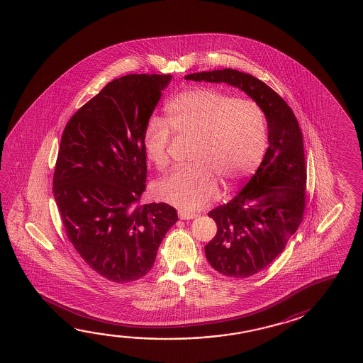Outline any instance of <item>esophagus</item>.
<instances>
[{
  "instance_id": "obj_1",
  "label": "esophagus",
  "mask_w": 363,
  "mask_h": 363,
  "mask_svg": "<svg viewBox=\"0 0 363 363\" xmlns=\"http://www.w3.org/2000/svg\"><path fill=\"white\" fill-rule=\"evenodd\" d=\"M178 216H179L181 220H193V218L196 217V215L193 213V212H186V211H179Z\"/></svg>"
}]
</instances>
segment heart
<instances>
[{
	"label": "heart",
	"mask_w": 363,
	"mask_h": 363,
	"mask_svg": "<svg viewBox=\"0 0 363 363\" xmlns=\"http://www.w3.org/2000/svg\"><path fill=\"white\" fill-rule=\"evenodd\" d=\"M167 120L148 118L143 150L156 168L169 162L172 130L194 138L191 167L177 168L156 185V195L176 207L193 212L220 193V181L231 185L257 167L267 150L265 112L252 99L209 88H193L172 98Z\"/></svg>",
	"instance_id": "1"
}]
</instances>
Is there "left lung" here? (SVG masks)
I'll use <instances>...</instances> for the list:
<instances>
[{"instance_id": "8db88e82", "label": "left lung", "mask_w": 363, "mask_h": 363, "mask_svg": "<svg viewBox=\"0 0 363 363\" xmlns=\"http://www.w3.org/2000/svg\"><path fill=\"white\" fill-rule=\"evenodd\" d=\"M193 82H226L243 90L267 116L269 147L243 190L208 216L217 234L204 247L211 267L233 278H248L273 261L303 221L306 169L303 133L289 104L265 82L225 68L186 74Z\"/></svg>"}]
</instances>
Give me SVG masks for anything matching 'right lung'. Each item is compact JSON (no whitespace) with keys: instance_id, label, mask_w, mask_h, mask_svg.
<instances>
[{"instance_id":"obj_1","label":"right lung","mask_w":363,"mask_h":363,"mask_svg":"<svg viewBox=\"0 0 363 363\" xmlns=\"http://www.w3.org/2000/svg\"><path fill=\"white\" fill-rule=\"evenodd\" d=\"M170 80L143 74L108 82L62 134L54 199L74 250L108 281L145 277L178 221L167 203L138 204L147 177L143 130Z\"/></svg>"}]
</instances>
